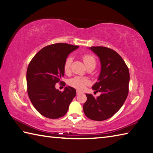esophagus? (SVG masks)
<instances>
[{"mask_svg":"<svg viewBox=\"0 0 153 153\" xmlns=\"http://www.w3.org/2000/svg\"><path fill=\"white\" fill-rule=\"evenodd\" d=\"M81 93H82V92H81L80 91H79V90H77L76 91V94H77V95H79V94H81Z\"/></svg>","mask_w":153,"mask_h":153,"instance_id":"obj_1","label":"esophagus"}]
</instances>
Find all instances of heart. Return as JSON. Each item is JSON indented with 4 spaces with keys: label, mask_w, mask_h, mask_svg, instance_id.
<instances>
[{
    "label": "heart",
    "mask_w": 153,
    "mask_h": 153,
    "mask_svg": "<svg viewBox=\"0 0 153 153\" xmlns=\"http://www.w3.org/2000/svg\"><path fill=\"white\" fill-rule=\"evenodd\" d=\"M73 58L71 56H68L64 63V71L66 74H69L71 69V63ZM83 60L87 68L95 67L96 60L93 55L90 54H85L83 55ZM90 83L89 80L85 77L75 76L68 81V84L71 87L77 89L82 90Z\"/></svg>",
    "instance_id": "b5f03b06"
}]
</instances>
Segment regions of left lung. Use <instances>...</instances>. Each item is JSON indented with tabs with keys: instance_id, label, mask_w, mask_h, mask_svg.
Here are the masks:
<instances>
[{
	"instance_id": "obj_1",
	"label": "left lung",
	"mask_w": 153,
	"mask_h": 153,
	"mask_svg": "<svg viewBox=\"0 0 153 153\" xmlns=\"http://www.w3.org/2000/svg\"><path fill=\"white\" fill-rule=\"evenodd\" d=\"M90 48L101 63L99 81L92 88L101 94L97 98L92 94H86L83 112L91 120L102 121L114 115L124 103L129 93V71L124 60L115 51L105 47Z\"/></svg>"
}]
</instances>
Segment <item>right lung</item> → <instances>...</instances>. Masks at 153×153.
Masks as SVG:
<instances>
[{
  "label": "right lung",
  "mask_w": 153,
  "mask_h": 153,
  "mask_svg": "<svg viewBox=\"0 0 153 153\" xmlns=\"http://www.w3.org/2000/svg\"><path fill=\"white\" fill-rule=\"evenodd\" d=\"M78 47L67 43L48 45L39 51L28 65L29 98L35 108L45 117L56 119L64 116L76 95L73 87H66L61 92L55 88V84L64 83L61 78L64 75L65 60Z\"/></svg>",
  "instance_id": "right-lung-1"
}]
</instances>
